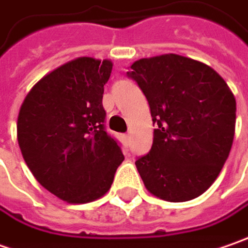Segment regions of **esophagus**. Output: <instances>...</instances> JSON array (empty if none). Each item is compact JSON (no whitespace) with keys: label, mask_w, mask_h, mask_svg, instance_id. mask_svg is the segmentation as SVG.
I'll use <instances>...</instances> for the list:
<instances>
[{"label":"esophagus","mask_w":248,"mask_h":248,"mask_svg":"<svg viewBox=\"0 0 248 248\" xmlns=\"http://www.w3.org/2000/svg\"><path fill=\"white\" fill-rule=\"evenodd\" d=\"M122 137H124V141H127V140L130 139V135H129V133H124V135H122Z\"/></svg>","instance_id":"34e87169"}]
</instances>
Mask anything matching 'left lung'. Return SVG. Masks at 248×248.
<instances>
[{
	"instance_id": "left-lung-1",
	"label": "left lung",
	"mask_w": 248,
	"mask_h": 248,
	"mask_svg": "<svg viewBox=\"0 0 248 248\" xmlns=\"http://www.w3.org/2000/svg\"><path fill=\"white\" fill-rule=\"evenodd\" d=\"M127 76L158 126L150 153L136 161L145 188L170 202L201 196L231 153L236 100L229 86L204 62L178 54L136 61Z\"/></svg>"
}]
</instances>
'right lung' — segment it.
I'll return each instance as SVG.
<instances>
[{"instance_id":"add662e5","label":"right lung","mask_w":248,"mask_h":248,"mask_svg":"<svg viewBox=\"0 0 248 248\" xmlns=\"http://www.w3.org/2000/svg\"><path fill=\"white\" fill-rule=\"evenodd\" d=\"M112 61L80 57L31 87L17 115V143L38 183L62 201L84 204L111 188L124 154L105 132L104 84Z\"/></svg>"}]
</instances>
